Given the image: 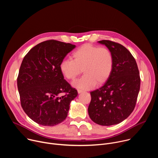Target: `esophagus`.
I'll list each match as a JSON object with an SVG mask.
<instances>
[{
	"instance_id": "1",
	"label": "esophagus",
	"mask_w": 158,
	"mask_h": 158,
	"mask_svg": "<svg viewBox=\"0 0 158 158\" xmlns=\"http://www.w3.org/2000/svg\"><path fill=\"white\" fill-rule=\"evenodd\" d=\"M82 92H83V91H82V90L77 89V93H78L79 94H80V93H82Z\"/></svg>"
}]
</instances>
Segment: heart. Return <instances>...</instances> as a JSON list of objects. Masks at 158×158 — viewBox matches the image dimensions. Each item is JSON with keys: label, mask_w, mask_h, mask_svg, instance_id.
Returning <instances> with one entry per match:
<instances>
[{"label": "heart", "mask_w": 158, "mask_h": 158, "mask_svg": "<svg viewBox=\"0 0 158 158\" xmlns=\"http://www.w3.org/2000/svg\"><path fill=\"white\" fill-rule=\"evenodd\" d=\"M72 57L73 59L61 61L60 70L65 78L72 81L83 71L85 74L73 84L79 89H89L96 84L104 83L113 69V55L106 48L84 44L73 52Z\"/></svg>", "instance_id": "obj_1"}]
</instances>
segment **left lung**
I'll use <instances>...</instances> for the list:
<instances>
[{
    "instance_id": "obj_1",
    "label": "left lung",
    "mask_w": 158,
    "mask_h": 158,
    "mask_svg": "<svg viewBox=\"0 0 158 158\" xmlns=\"http://www.w3.org/2000/svg\"><path fill=\"white\" fill-rule=\"evenodd\" d=\"M114 57L112 73L104 84L91 92L88 107L90 118L101 126H111L125 120L136 106L141 79L136 60L123 45L108 40L98 41Z\"/></svg>"
}]
</instances>
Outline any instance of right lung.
<instances>
[{
	"label": "right lung",
	"instance_id": "right-lung-1",
	"mask_svg": "<svg viewBox=\"0 0 158 158\" xmlns=\"http://www.w3.org/2000/svg\"><path fill=\"white\" fill-rule=\"evenodd\" d=\"M75 48L56 40L44 41L32 48L22 62L17 77L20 104L26 114L39 124L53 126L64 121L71 102L77 96L59 67Z\"/></svg>",
	"mask_w": 158,
	"mask_h": 158
}]
</instances>
